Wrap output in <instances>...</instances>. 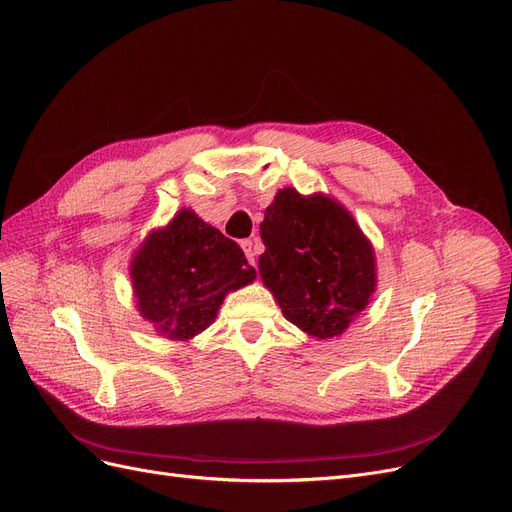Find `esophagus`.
I'll use <instances>...</instances> for the list:
<instances>
[{
    "instance_id": "obj_1",
    "label": "esophagus",
    "mask_w": 512,
    "mask_h": 512,
    "mask_svg": "<svg viewBox=\"0 0 512 512\" xmlns=\"http://www.w3.org/2000/svg\"><path fill=\"white\" fill-rule=\"evenodd\" d=\"M240 247H242V251H244V257L249 259L251 265H255V257H257V251H259L257 238H255V240H242Z\"/></svg>"
}]
</instances>
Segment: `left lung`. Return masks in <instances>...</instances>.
<instances>
[{"mask_svg":"<svg viewBox=\"0 0 512 512\" xmlns=\"http://www.w3.org/2000/svg\"><path fill=\"white\" fill-rule=\"evenodd\" d=\"M259 228V276L284 318L320 341L343 335L376 291L374 249L358 221L328 194L282 188Z\"/></svg>","mask_w":512,"mask_h":512,"instance_id":"obj_1","label":"left lung"}]
</instances>
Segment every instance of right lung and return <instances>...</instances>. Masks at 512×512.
Segmentation results:
<instances>
[{
  "label": "right lung",
  "instance_id": "1",
  "mask_svg": "<svg viewBox=\"0 0 512 512\" xmlns=\"http://www.w3.org/2000/svg\"><path fill=\"white\" fill-rule=\"evenodd\" d=\"M129 278L140 316L161 337L188 343L215 322L226 295L257 272L234 240L184 207L142 240Z\"/></svg>",
  "mask_w": 512,
  "mask_h": 512
}]
</instances>
